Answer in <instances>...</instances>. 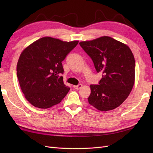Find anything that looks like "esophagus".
Instances as JSON below:
<instances>
[{
	"mask_svg": "<svg viewBox=\"0 0 153 153\" xmlns=\"http://www.w3.org/2000/svg\"><path fill=\"white\" fill-rule=\"evenodd\" d=\"M82 87V84H79V85H73V87L75 88V89H81Z\"/></svg>",
	"mask_w": 153,
	"mask_h": 153,
	"instance_id": "esophagus-1",
	"label": "esophagus"
}]
</instances>
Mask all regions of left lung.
<instances>
[{
    "label": "left lung",
    "mask_w": 153,
    "mask_h": 153,
    "mask_svg": "<svg viewBox=\"0 0 153 153\" xmlns=\"http://www.w3.org/2000/svg\"><path fill=\"white\" fill-rule=\"evenodd\" d=\"M98 73L103 74L99 85H91L89 103L100 111L112 110L130 94L135 83V61L128 45L109 36L81 41Z\"/></svg>",
    "instance_id": "8db88e82"
}]
</instances>
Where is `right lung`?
I'll use <instances>...</instances> for the list:
<instances>
[{"label": "right lung", "instance_id": "right-lung-1", "mask_svg": "<svg viewBox=\"0 0 153 153\" xmlns=\"http://www.w3.org/2000/svg\"><path fill=\"white\" fill-rule=\"evenodd\" d=\"M78 41H63L43 37L21 53L16 75L25 98L35 107L47 109L57 105L69 91L63 82L62 62Z\"/></svg>", "mask_w": 153, "mask_h": 153}]
</instances>
